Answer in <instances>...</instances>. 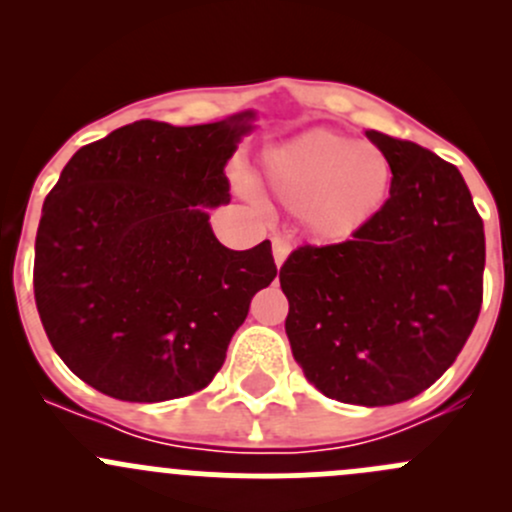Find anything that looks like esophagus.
<instances>
[{"label":"esophagus","instance_id":"34e87169","mask_svg":"<svg viewBox=\"0 0 512 512\" xmlns=\"http://www.w3.org/2000/svg\"><path fill=\"white\" fill-rule=\"evenodd\" d=\"M289 252H292V245H289L285 237H272V255H275L277 267H282V262L287 260Z\"/></svg>","mask_w":512,"mask_h":512}]
</instances>
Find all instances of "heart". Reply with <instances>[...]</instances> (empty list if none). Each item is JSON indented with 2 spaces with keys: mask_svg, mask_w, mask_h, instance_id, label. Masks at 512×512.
Segmentation results:
<instances>
[{
  "mask_svg": "<svg viewBox=\"0 0 512 512\" xmlns=\"http://www.w3.org/2000/svg\"><path fill=\"white\" fill-rule=\"evenodd\" d=\"M389 158L337 131H314L275 148L265 160V185L304 230L322 242H344L364 230L391 193Z\"/></svg>",
  "mask_w": 512,
  "mask_h": 512,
  "instance_id": "obj_1",
  "label": "heart"
}]
</instances>
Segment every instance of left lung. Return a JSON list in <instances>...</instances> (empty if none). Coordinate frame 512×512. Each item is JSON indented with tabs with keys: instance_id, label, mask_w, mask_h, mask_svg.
Segmentation results:
<instances>
[{
	"instance_id": "8db88e82",
	"label": "left lung",
	"mask_w": 512,
	"mask_h": 512,
	"mask_svg": "<svg viewBox=\"0 0 512 512\" xmlns=\"http://www.w3.org/2000/svg\"><path fill=\"white\" fill-rule=\"evenodd\" d=\"M394 178L352 240L297 247L280 270L285 332L309 384L342 404L391 406L461 354L483 302L485 235L456 165L366 131Z\"/></svg>"
}]
</instances>
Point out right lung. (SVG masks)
<instances>
[{
	"label": "right lung",
	"instance_id": "right-lung-1",
	"mask_svg": "<svg viewBox=\"0 0 512 512\" xmlns=\"http://www.w3.org/2000/svg\"><path fill=\"white\" fill-rule=\"evenodd\" d=\"M255 111L218 123L136 121L79 148L46 195L34 297L54 352L121 401L205 389L252 297L277 275L270 240L227 250L210 208Z\"/></svg>",
	"mask_w": 512,
	"mask_h": 512
}]
</instances>
